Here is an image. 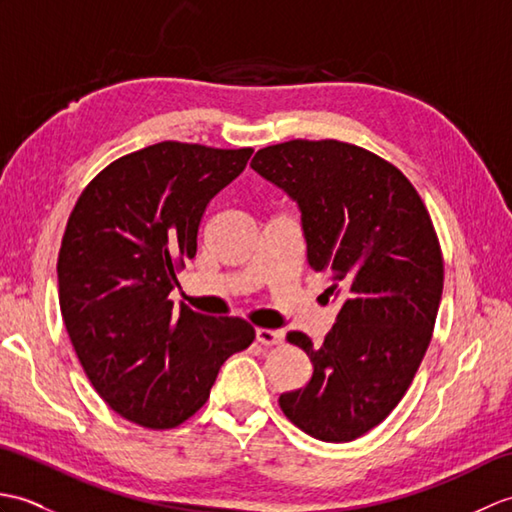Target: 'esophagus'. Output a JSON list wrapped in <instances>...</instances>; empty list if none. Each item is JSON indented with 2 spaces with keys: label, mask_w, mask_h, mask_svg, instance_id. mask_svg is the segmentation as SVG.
Instances as JSON below:
<instances>
[{
  "label": "esophagus",
  "mask_w": 512,
  "mask_h": 512,
  "mask_svg": "<svg viewBox=\"0 0 512 512\" xmlns=\"http://www.w3.org/2000/svg\"><path fill=\"white\" fill-rule=\"evenodd\" d=\"M255 339L262 345H277L284 339V332L279 330H266V328H257L255 330Z\"/></svg>",
  "instance_id": "34e87169"
}]
</instances>
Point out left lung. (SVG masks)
Returning <instances> with one entry per match:
<instances>
[{
  "label": "left lung",
  "instance_id": "obj_1",
  "mask_svg": "<svg viewBox=\"0 0 512 512\" xmlns=\"http://www.w3.org/2000/svg\"><path fill=\"white\" fill-rule=\"evenodd\" d=\"M250 167L297 202L308 264L339 301L319 347L288 332L312 376L279 407L312 438L352 442L398 405L429 347L444 284L431 217L394 165L339 140L270 145Z\"/></svg>",
  "mask_w": 512,
  "mask_h": 512
}]
</instances>
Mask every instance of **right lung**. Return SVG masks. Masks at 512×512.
I'll list each match as a JSON object with an SVG mask.
<instances>
[{"instance_id": "1", "label": "right lung", "mask_w": 512, "mask_h": 512, "mask_svg": "<svg viewBox=\"0 0 512 512\" xmlns=\"http://www.w3.org/2000/svg\"><path fill=\"white\" fill-rule=\"evenodd\" d=\"M250 154L165 140L114 160L70 213L57 262L65 330L99 396L140 427L191 418L226 358L255 339L244 319L169 301L206 204Z\"/></svg>"}]
</instances>
